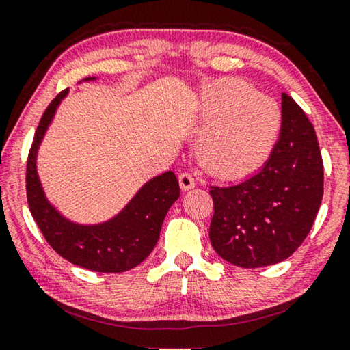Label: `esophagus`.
Masks as SVG:
<instances>
[{
	"instance_id": "1",
	"label": "esophagus",
	"mask_w": 350,
	"mask_h": 350,
	"mask_svg": "<svg viewBox=\"0 0 350 350\" xmlns=\"http://www.w3.org/2000/svg\"><path fill=\"white\" fill-rule=\"evenodd\" d=\"M178 183H180L181 191H189L196 186V181L193 178V175H189V174H181L178 176Z\"/></svg>"
}]
</instances>
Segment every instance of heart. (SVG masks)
Masks as SVG:
<instances>
[{"label":"heart","instance_id":"heart-1","mask_svg":"<svg viewBox=\"0 0 350 350\" xmlns=\"http://www.w3.org/2000/svg\"><path fill=\"white\" fill-rule=\"evenodd\" d=\"M194 151L210 174L243 178L269 159L282 127L279 105L241 79H219L198 100Z\"/></svg>","mask_w":350,"mask_h":350}]
</instances>
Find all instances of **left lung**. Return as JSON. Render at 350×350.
Wrapping results in <instances>:
<instances>
[{
	"mask_svg": "<svg viewBox=\"0 0 350 350\" xmlns=\"http://www.w3.org/2000/svg\"><path fill=\"white\" fill-rule=\"evenodd\" d=\"M210 242L224 261L253 269L293 255L312 228L323 196V162L312 124L282 94L280 135L260 172L213 186Z\"/></svg>",
	"mask_w": 350,
	"mask_h": 350,
	"instance_id": "left-lung-1",
	"label": "left lung"
}]
</instances>
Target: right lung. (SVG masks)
<instances>
[{
    "label": "right lung",
    "instance_id": "right-lung-1",
    "mask_svg": "<svg viewBox=\"0 0 350 350\" xmlns=\"http://www.w3.org/2000/svg\"><path fill=\"white\" fill-rule=\"evenodd\" d=\"M95 79L92 76L83 79V83ZM66 95L68 89L52 100L33 138L27 162L28 207L42 236L65 260L95 272H126L145 261L156 247L165 215L180 198L178 181L172 170L152 176L121 212L107 221L83 224L62 215L46 198L38 175L36 157L57 108Z\"/></svg>",
    "mask_w": 350,
    "mask_h": 350
}]
</instances>
